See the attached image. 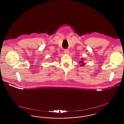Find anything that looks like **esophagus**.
<instances>
[{"mask_svg": "<svg viewBox=\"0 0 124 124\" xmlns=\"http://www.w3.org/2000/svg\"><path fill=\"white\" fill-rule=\"evenodd\" d=\"M64 53L65 54H68L69 53V51L68 49H65L64 50Z\"/></svg>", "mask_w": 124, "mask_h": 124, "instance_id": "34e87169", "label": "esophagus"}]
</instances>
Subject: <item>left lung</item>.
<instances>
[{
	"instance_id": "left-lung-1",
	"label": "left lung",
	"mask_w": 124,
	"mask_h": 124,
	"mask_svg": "<svg viewBox=\"0 0 124 124\" xmlns=\"http://www.w3.org/2000/svg\"><path fill=\"white\" fill-rule=\"evenodd\" d=\"M84 59H82L81 61H80L79 62V63H80V64H81V65H80V66H84V65H85V63H84Z\"/></svg>"
}]
</instances>
